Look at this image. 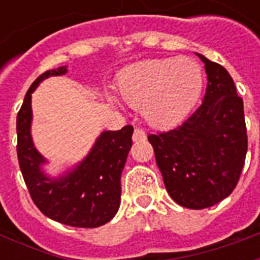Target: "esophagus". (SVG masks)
Returning a JSON list of instances; mask_svg holds the SVG:
<instances>
[{"label": "esophagus", "mask_w": 260, "mask_h": 260, "mask_svg": "<svg viewBox=\"0 0 260 260\" xmlns=\"http://www.w3.org/2000/svg\"><path fill=\"white\" fill-rule=\"evenodd\" d=\"M132 139L135 142L138 141H145L146 139V134H145V131L141 129V128H135L134 131V136H132Z\"/></svg>", "instance_id": "34e87169"}]
</instances>
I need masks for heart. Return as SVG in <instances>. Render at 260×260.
Returning <instances> with one entry per match:
<instances>
[{
	"mask_svg": "<svg viewBox=\"0 0 260 260\" xmlns=\"http://www.w3.org/2000/svg\"><path fill=\"white\" fill-rule=\"evenodd\" d=\"M122 102L142 107V115L153 126H169L184 118L202 90V72L188 58L142 61L119 75Z\"/></svg>",
	"mask_w": 260,
	"mask_h": 260,
	"instance_id": "1",
	"label": "heart"
}]
</instances>
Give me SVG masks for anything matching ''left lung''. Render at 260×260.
I'll return each mask as SVG.
<instances>
[{
  "instance_id": "left-lung-1",
  "label": "left lung",
  "mask_w": 260,
  "mask_h": 260,
  "mask_svg": "<svg viewBox=\"0 0 260 260\" xmlns=\"http://www.w3.org/2000/svg\"><path fill=\"white\" fill-rule=\"evenodd\" d=\"M198 55L207 74L202 104L178 126L147 136L170 196L196 210L234 191L248 150L244 103L234 80L224 67Z\"/></svg>"
}]
</instances>
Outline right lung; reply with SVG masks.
<instances>
[{
	"label": "right lung",
	"instance_id": "add662e5",
	"mask_svg": "<svg viewBox=\"0 0 260 260\" xmlns=\"http://www.w3.org/2000/svg\"><path fill=\"white\" fill-rule=\"evenodd\" d=\"M67 72L65 67L46 71L26 93L16 117L18 160L31 201L39 210L55 221L80 229H94L115 216L121 201V173L132 146L134 126L103 132L89 156L72 173L50 180L40 171L44 158L30 138L31 93L37 85L53 75Z\"/></svg>",
	"mask_w": 260,
	"mask_h": 260
}]
</instances>
